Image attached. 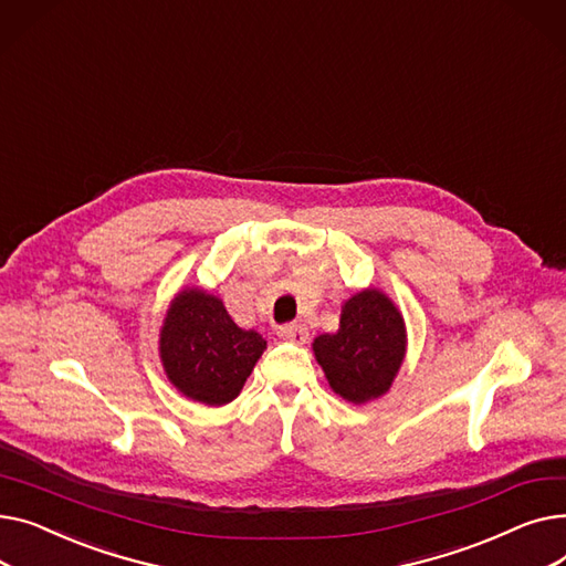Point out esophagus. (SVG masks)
Segmentation results:
<instances>
[{
  "instance_id": "34e87169",
  "label": "esophagus",
  "mask_w": 566,
  "mask_h": 566,
  "mask_svg": "<svg viewBox=\"0 0 566 566\" xmlns=\"http://www.w3.org/2000/svg\"><path fill=\"white\" fill-rule=\"evenodd\" d=\"M280 337L291 344H305L310 339V331L303 323H289L284 328H280Z\"/></svg>"
}]
</instances>
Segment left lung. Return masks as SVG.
Returning a JSON list of instances; mask_svg holds the SVG:
<instances>
[{
    "instance_id": "8db88e82",
    "label": "left lung",
    "mask_w": 566,
    "mask_h": 566,
    "mask_svg": "<svg viewBox=\"0 0 566 566\" xmlns=\"http://www.w3.org/2000/svg\"><path fill=\"white\" fill-rule=\"evenodd\" d=\"M406 321L388 293L367 286L344 303L339 331L312 342L314 358L344 401L365 406L388 395L406 358Z\"/></svg>"
}]
</instances>
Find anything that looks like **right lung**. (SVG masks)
I'll use <instances>...</instances> for the list:
<instances>
[{
	"label": "right lung",
	"mask_w": 566,
	"mask_h": 566,
	"mask_svg": "<svg viewBox=\"0 0 566 566\" xmlns=\"http://www.w3.org/2000/svg\"><path fill=\"white\" fill-rule=\"evenodd\" d=\"M158 350L178 392L203 406H224L241 395L265 339L238 328L218 295L186 286L167 307Z\"/></svg>",
	"instance_id": "obj_1"
}]
</instances>
